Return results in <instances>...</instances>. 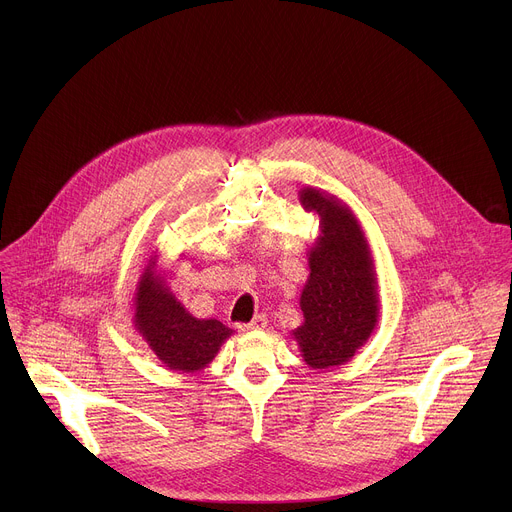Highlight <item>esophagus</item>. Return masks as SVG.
<instances>
[{
    "label": "esophagus",
    "mask_w": 512,
    "mask_h": 512,
    "mask_svg": "<svg viewBox=\"0 0 512 512\" xmlns=\"http://www.w3.org/2000/svg\"><path fill=\"white\" fill-rule=\"evenodd\" d=\"M267 326V318L263 316V314H259V316H255L249 324H243V326H239L243 332H249V330H263Z\"/></svg>",
    "instance_id": "34e87169"
}]
</instances>
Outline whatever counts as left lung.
Returning a JSON list of instances; mask_svg holds the SVG:
<instances>
[{"label":"left lung","mask_w":512,"mask_h":512,"mask_svg":"<svg viewBox=\"0 0 512 512\" xmlns=\"http://www.w3.org/2000/svg\"><path fill=\"white\" fill-rule=\"evenodd\" d=\"M306 212L320 216V235L308 251L310 275L302 289L304 324L291 332L314 371L346 364L369 342L379 322L377 271L356 214L326 190H300Z\"/></svg>","instance_id":"1"}]
</instances>
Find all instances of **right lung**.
I'll return each instance as SVG.
<instances>
[{
    "instance_id": "add662e5",
    "label": "right lung",
    "mask_w": 512,
    "mask_h": 512,
    "mask_svg": "<svg viewBox=\"0 0 512 512\" xmlns=\"http://www.w3.org/2000/svg\"><path fill=\"white\" fill-rule=\"evenodd\" d=\"M133 324L162 364L176 373H198L231 338L233 330L218 320L194 318L174 296L158 271V255L143 267L133 298Z\"/></svg>"
}]
</instances>
